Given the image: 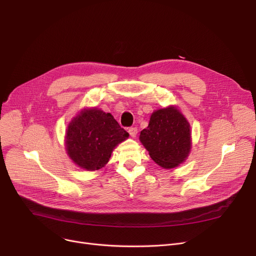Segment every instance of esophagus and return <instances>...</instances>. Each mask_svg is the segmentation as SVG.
Wrapping results in <instances>:
<instances>
[{"instance_id": "obj_1", "label": "esophagus", "mask_w": 256, "mask_h": 256, "mask_svg": "<svg viewBox=\"0 0 256 256\" xmlns=\"http://www.w3.org/2000/svg\"><path fill=\"white\" fill-rule=\"evenodd\" d=\"M137 132H138L137 128H128V134L130 135V137H132V138H135L137 136Z\"/></svg>"}]
</instances>
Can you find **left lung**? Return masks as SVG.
Masks as SVG:
<instances>
[{
	"label": "left lung",
	"mask_w": 256,
	"mask_h": 256,
	"mask_svg": "<svg viewBox=\"0 0 256 256\" xmlns=\"http://www.w3.org/2000/svg\"><path fill=\"white\" fill-rule=\"evenodd\" d=\"M140 141L158 165L165 169L178 167L191 150L190 124L178 108L160 109L152 114Z\"/></svg>",
	"instance_id": "1"
}]
</instances>
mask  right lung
I'll use <instances>...</instances> for the list:
<instances>
[{
  "label": "right lung",
  "mask_w": 256,
  "mask_h": 256,
  "mask_svg": "<svg viewBox=\"0 0 256 256\" xmlns=\"http://www.w3.org/2000/svg\"><path fill=\"white\" fill-rule=\"evenodd\" d=\"M128 136L110 113L96 108L84 109L67 126V154L80 168L98 170L109 162L115 147Z\"/></svg>",
  "instance_id": "right-lung-1"
}]
</instances>
